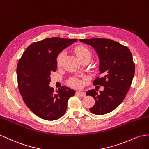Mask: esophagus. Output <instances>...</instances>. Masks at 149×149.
<instances>
[{
  "label": "esophagus",
  "instance_id": "34e87169",
  "mask_svg": "<svg viewBox=\"0 0 149 149\" xmlns=\"http://www.w3.org/2000/svg\"><path fill=\"white\" fill-rule=\"evenodd\" d=\"M76 95H77V96L80 97H86V93L83 92H80V91H77V92H76Z\"/></svg>",
  "mask_w": 149,
  "mask_h": 149
}]
</instances>
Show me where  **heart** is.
I'll return each mask as SVG.
<instances>
[{
  "mask_svg": "<svg viewBox=\"0 0 149 149\" xmlns=\"http://www.w3.org/2000/svg\"><path fill=\"white\" fill-rule=\"evenodd\" d=\"M75 54H76V56H77V57L79 58V59L85 57H91V53L90 52V50L84 46L77 47L75 49ZM64 56H65V54L63 52H62L58 54L57 58V63L58 66H61L62 65L63 58H64ZM70 84L71 86L74 87H79L80 86V85H81V83H80L79 80L76 79H72L70 81Z\"/></svg>",
  "mask_w": 149,
  "mask_h": 149,
  "instance_id": "b5f03b06",
  "label": "heart"
}]
</instances>
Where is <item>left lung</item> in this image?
Instances as JSON below:
<instances>
[{
	"label": "left lung",
	"mask_w": 149,
	"mask_h": 149,
	"mask_svg": "<svg viewBox=\"0 0 149 149\" xmlns=\"http://www.w3.org/2000/svg\"><path fill=\"white\" fill-rule=\"evenodd\" d=\"M91 45L98 54L100 77L93 85L104 87L97 93L94 89L87 92L95 99V105L89 109L96 115H104L116 109L124 100L131 86L135 73V63L129 49L117 42L109 39L95 38L79 39Z\"/></svg>",
	"instance_id": "obj_1"
}]
</instances>
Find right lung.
Masks as SVG:
<instances>
[{
  "instance_id": "right-lung-1",
  "label": "right lung",
  "mask_w": 149,
  "mask_h": 149,
  "mask_svg": "<svg viewBox=\"0 0 149 149\" xmlns=\"http://www.w3.org/2000/svg\"><path fill=\"white\" fill-rule=\"evenodd\" d=\"M77 40L51 37L33 42L24 51L17 66L18 88L31 111L46 120H55L66 112L68 100L75 91L62 86L55 93L50 87V74L57 68L56 58L62 50Z\"/></svg>"
}]
</instances>
